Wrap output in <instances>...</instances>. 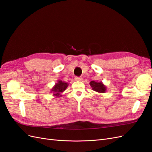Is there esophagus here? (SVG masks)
Listing matches in <instances>:
<instances>
[{
    "instance_id": "34e87169",
    "label": "esophagus",
    "mask_w": 152,
    "mask_h": 152,
    "mask_svg": "<svg viewBox=\"0 0 152 152\" xmlns=\"http://www.w3.org/2000/svg\"><path fill=\"white\" fill-rule=\"evenodd\" d=\"M75 80L77 81H81L82 80V77H75Z\"/></svg>"
}]
</instances>
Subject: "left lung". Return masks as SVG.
<instances>
[{"instance_id": "1", "label": "left lung", "mask_w": 152, "mask_h": 152, "mask_svg": "<svg viewBox=\"0 0 152 152\" xmlns=\"http://www.w3.org/2000/svg\"><path fill=\"white\" fill-rule=\"evenodd\" d=\"M93 91L99 93H104L107 91V86H106L102 82H95L94 80L91 81L89 83Z\"/></svg>"}]
</instances>
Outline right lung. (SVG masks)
<instances>
[{"mask_svg":"<svg viewBox=\"0 0 152 152\" xmlns=\"http://www.w3.org/2000/svg\"><path fill=\"white\" fill-rule=\"evenodd\" d=\"M68 86V84L67 82H65L61 80H58L57 83L55 84L53 88L50 89V93L53 94L54 97H61L62 93L65 91L67 87Z\"/></svg>","mask_w":152,"mask_h":152,"instance_id":"1","label":"right lung"}]
</instances>
